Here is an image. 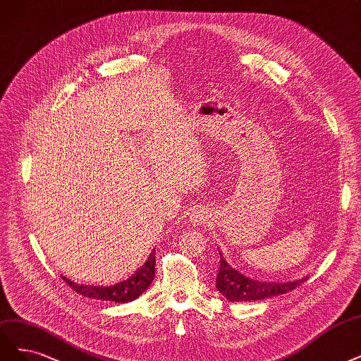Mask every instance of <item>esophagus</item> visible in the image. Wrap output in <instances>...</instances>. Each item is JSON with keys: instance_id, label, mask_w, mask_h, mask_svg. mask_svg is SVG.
I'll list each match as a JSON object with an SVG mask.
<instances>
[{"instance_id": "obj_1", "label": "esophagus", "mask_w": 361, "mask_h": 361, "mask_svg": "<svg viewBox=\"0 0 361 361\" xmlns=\"http://www.w3.org/2000/svg\"><path fill=\"white\" fill-rule=\"evenodd\" d=\"M191 219H192L194 224H198V226H202V224L206 221V215H204V212H197V214L192 215Z\"/></svg>"}]
</instances>
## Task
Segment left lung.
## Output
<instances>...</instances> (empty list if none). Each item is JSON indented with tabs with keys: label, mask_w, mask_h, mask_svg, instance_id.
Wrapping results in <instances>:
<instances>
[{
	"label": "left lung",
	"mask_w": 361,
	"mask_h": 361,
	"mask_svg": "<svg viewBox=\"0 0 361 361\" xmlns=\"http://www.w3.org/2000/svg\"><path fill=\"white\" fill-rule=\"evenodd\" d=\"M219 257L221 266L216 276V290L230 302H255L276 297L293 291L307 279L302 278L291 282H259L245 276L243 273L231 267L221 252Z\"/></svg>",
	"instance_id": "8db88e82"
}]
</instances>
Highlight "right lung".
Listing matches in <instances>:
<instances>
[{
	"label": "right lung",
	"mask_w": 361,
	"mask_h": 361,
	"mask_svg": "<svg viewBox=\"0 0 361 361\" xmlns=\"http://www.w3.org/2000/svg\"><path fill=\"white\" fill-rule=\"evenodd\" d=\"M154 276H155V251L151 252V255L147 257L145 264L140 269H137L133 273V276H130L126 281H121L115 285H110V287H94V285L76 283L74 281L67 279L66 276H62V279H64L74 291L85 297H90V299L115 302V303H128L137 299L139 295H142L149 288V285H151L154 281Z\"/></svg>",
	"instance_id": "obj_1"
}]
</instances>
